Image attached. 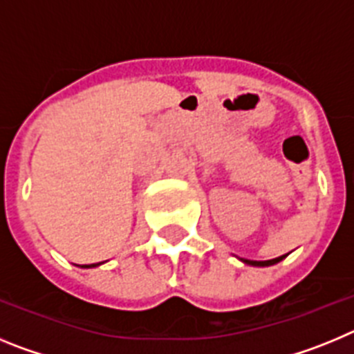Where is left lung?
<instances>
[{
    "mask_svg": "<svg viewBox=\"0 0 354 354\" xmlns=\"http://www.w3.org/2000/svg\"><path fill=\"white\" fill-rule=\"evenodd\" d=\"M283 257H286V255H282V257H277V259H271V261H248V259H243V262H246V264H250V266H273V264H277V262L282 261Z\"/></svg>",
    "mask_w": 354,
    "mask_h": 354,
    "instance_id": "1",
    "label": "left lung"
}]
</instances>
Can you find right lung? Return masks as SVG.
<instances>
[{
  "label": "right lung",
  "mask_w": 354,
  "mask_h": 354,
  "mask_svg": "<svg viewBox=\"0 0 354 354\" xmlns=\"http://www.w3.org/2000/svg\"><path fill=\"white\" fill-rule=\"evenodd\" d=\"M99 264H101V262H99ZM99 264H83L81 268H93V266H99Z\"/></svg>",
  "instance_id": "add662e5"
}]
</instances>
